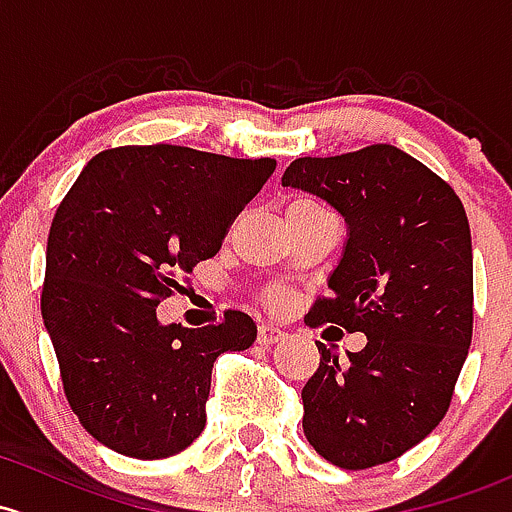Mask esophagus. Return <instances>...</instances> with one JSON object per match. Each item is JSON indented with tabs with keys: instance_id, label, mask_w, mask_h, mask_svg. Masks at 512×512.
<instances>
[{
	"instance_id": "34e87169",
	"label": "esophagus",
	"mask_w": 512,
	"mask_h": 512,
	"mask_svg": "<svg viewBox=\"0 0 512 512\" xmlns=\"http://www.w3.org/2000/svg\"><path fill=\"white\" fill-rule=\"evenodd\" d=\"M284 338V331L274 324H260V331H257V343L260 346H272V343H279Z\"/></svg>"
}]
</instances>
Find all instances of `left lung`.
<instances>
[{"mask_svg": "<svg viewBox=\"0 0 512 512\" xmlns=\"http://www.w3.org/2000/svg\"><path fill=\"white\" fill-rule=\"evenodd\" d=\"M282 186L324 198L348 240L306 324L365 333L301 390L304 434L348 471L387 464L444 419L473 333V252L464 206L446 181L392 144L294 159Z\"/></svg>", "mask_w": 512, "mask_h": 512, "instance_id": "left-lung-1", "label": "left lung"}]
</instances>
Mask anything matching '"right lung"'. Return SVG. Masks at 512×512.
<instances>
[{"label":"right lung","mask_w":512,"mask_h":512,"mask_svg":"<svg viewBox=\"0 0 512 512\" xmlns=\"http://www.w3.org/2000/svg\"><path fill=\"white\" fill-rule=\"evenodd\" d=\"M274 159H233L174 144L107 149L58 206L46 247L43 326L68 405L85 432L132 459H166L206 427L215 358L245 351L242 311L184 328L157 319L223 245L230 223L270 179Z\"/></svg>","instance_id":"1"}]
</instances>
